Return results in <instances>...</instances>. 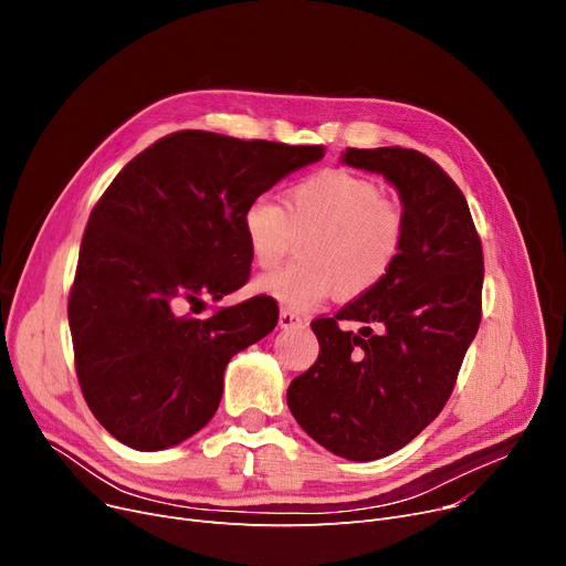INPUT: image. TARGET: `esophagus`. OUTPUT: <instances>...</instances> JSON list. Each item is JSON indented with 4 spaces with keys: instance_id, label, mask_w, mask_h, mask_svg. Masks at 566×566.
<instances>
[{
    "instance_id": "obj_1",
    "label": "esophagus",
    "mask_w": 566,
    "mask_h": 566,
    "mask_svg": "<svg viewBox=\"0 0 566 566\" xmlns=\"http://www.w3.org/2000/svg\"><path fill=\"white\" fill-rule=\"evenodd\" d=\"M307 321L303 318V316H298V314H293V312H289V310H282L280 312V328H284V331H289V328H301V325H305Z\"/></svg>"
}]
</instances>
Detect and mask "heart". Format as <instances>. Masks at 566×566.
I'll return each instance as SVG.
<instances>
[{"label": "heart", "instance_id": "b5f03b06", "mask_svg": "<svg viewBox=\"0 0 566 566\" xmlns=\"http://www.w3.org/2000/svg\"><path fill=\"white\" fill-rule=\"evenodd\" d=\"M241 229L261 271L277 268L303 238L298 261L256 282L261 293L303 312L335 289L342 298H360L388 280L403 250L406 220L371 178L325 169L293 184L282 203L268 195L252 199Z\"/></svg>", "mask_w": 566, "mask_h": 566}]
</instances>
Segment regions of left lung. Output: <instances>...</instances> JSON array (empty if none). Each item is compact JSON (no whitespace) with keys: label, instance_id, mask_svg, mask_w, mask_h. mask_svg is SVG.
<instances>
[{"label":"left lung","instance_id":"obj_1","mask_svg":"<svg viewBox=\"0 0 566 566\" xmlns=\"http://www.w3.org/2000/svg\"><path fill=\"white\" fill-rule=\"evenodd\" d=\"M342 160L397 188L403 250L380 286L312 321L318 358L291 380L286 401L325 450L374 461L401 450L448 403L482 321L484 254L463 192L424 154L346 148ZM342 319L361 331L342 332Z\"/></svg>","mask_w":566,"mask_h":566}]
</instances>
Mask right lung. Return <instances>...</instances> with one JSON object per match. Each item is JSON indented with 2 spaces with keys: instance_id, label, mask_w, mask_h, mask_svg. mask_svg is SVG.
Listing matches in <instances>:
<instances>
[{
  "instance_id": "add662e5",
  "label": "right lung",
  "mask_w": 566,
  "mask_h": 566,
  "mask_svg": "<svg viewBox=\"0 0 566 566\" xmlns=\"http://www.w3.org/2000/svg\"><path fill=\"white\" fill-rule=\"evenodd\" d=\"M323 146L171 133L135 156L103 192L82 235L69 323L86 406L139 452L184 442L213 418L224 369L277 325L268 295L206 318L250 277L241 218Z\"/></svg>"
}]
</instances>
